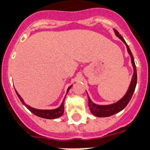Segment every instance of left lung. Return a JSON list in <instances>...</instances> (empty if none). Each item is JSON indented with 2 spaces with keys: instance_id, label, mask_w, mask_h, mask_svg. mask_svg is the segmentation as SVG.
<instances>
[{
  "instance_id": "left-lung-1",
  "label": "left lung",
  "mask_w": 150,
  "mask_h": 150,
  "mask_svg": "<svg viewBox=\"0 0 150 150\" xmlns=\"http://www.w3.org/2000/svg\"><path fill=\"white\" fill-rule=\"evenodd\" d=\"M114 31H115V35L120 38V40L126 46L127 51H128V53L129 54L130 57H131L133 71H133L132 77V80L131 82H130L128 90H127L126 93L125 94V95L120 100H118L117 102L115 103L109 104V105H98V104H95L94 103L92 102L90 97L88 95V97L89 109H90L91 112L94 116L99 117H105L112 116V115L118 113L120 111H122L127 105V104L129 103V102L131 100L132 97L133 95V93L134 91V89H135L136 84H137V70H136V66L135 64H134V57L132 56V53L131 50H130L129 47L127 45V44H126V41L124 40V38L122 37V35L120 34H119V33L117 32V30L114 29Z\"/></svg>"
}]
</instances>
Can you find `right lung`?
I'll return each mask as SVG.
<instances>
[{
	"mask_svg": "<svg viewBox=\"0 0 150 150\" xmlns=\"http://www.w3.org/2000/svg\"><path fill=\"white\" fill-rule=\"evenodd\" d=\"M72 87V85L71 86L68 88V90H67V93L66 94H68V91L71 89V88ZM16 94L17 96L18 97V98L20 99V100L22 102V103L24 104L29 110H30V112H32L33 114H34L36 116L39 117H42V118H45V119H56V118H58L60 117L62 115L64 114V100L65 99V97H64V100H63L62 103H61V105L58 107V108H54V109H38V108H33V107L30 106L28 105L27 104H26L24 103V100L22 99V97L19 95V94L17 92V91L16 90Z\"/></svg>",
	"mask_w": 150,
	"mask_h": 150,
	"instance_id": "right-lung-1",
	"label": "right lung"
}]
</instances>
